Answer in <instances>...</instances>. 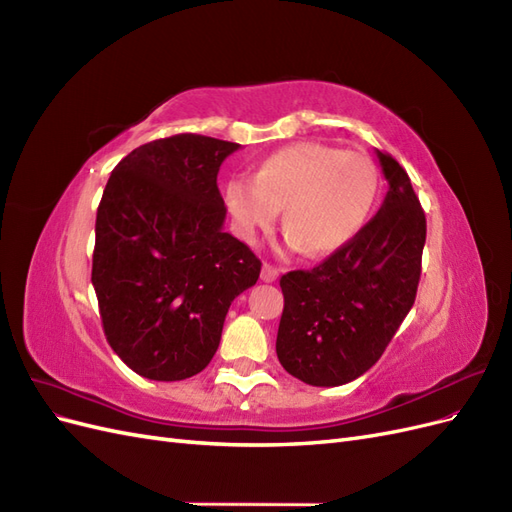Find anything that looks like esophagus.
Returning <instances> with one entry per match:
<instances>
[{"label": "esophagus", "mask_w": 512, "mask_h": 512, "mask_svg": "<svg viewBox=\"0 0 512 512\" xmlns=\"http://www.w3.org/2000/svg\"><path fill=\"white\" fill-rule=\"evenodd\" d=\"M277 277H280V269H275L273 265H262V271H260V280L262 282H267V284H271V282H275Z\"/></svg>", "instance_id": "34e87169"}]
</instances>
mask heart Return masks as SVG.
Wrapping results in <instances>:
<instances>
[{
  "label": "heart",
  "mask_w": 512,
  "mask_h": 512,
  "mask_svg": "<svg viewBox=\"0 0 512 512\" xmlns=\"http://www.w3.org/2000/svg\"><path fill=\"white\" fill-rule=\"evenodd\" d=\"M378 190V168L367 153L301 141L262 160L254 179L232 177L224 203L243 241L271 230L284 209L292 250L329 256L365 228Z\"/></svg>",
  "instance_id": "heart-1"
}]
</instances>
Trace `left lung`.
Instances as JSON below:
<instances>
[{"label":"left lung","instance_id":"1","mask_svg":"<svg viewBox=\"0 0 512 512\" xmlns=\"http://www.w3.org/2000/svg\"><path fill=\"white\" fill-rule=\"evenodd\" d=\"M389 192L342 250L282 275L277 359L312 386L352 382L376 365L416 299L427 222L410 177L376 149Z\"/></svg>","mask_w":512,"mask_h":512}]
</instances>
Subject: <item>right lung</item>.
<instances>
[{
	"mask_svg": "<svg viewBox=\"0 0 512 512\" xmlns=\"http://www.w3.org/2000/svg\"><path fill=\"white\" fill-rule=\"evenodd\" d=\"M239 147L175 134L136 147L108 177L91 284L108 344L138 376L203 371L230 303L258 280L260 260L224 232L218 173Z\"/></svg>",
	"mask_w": 512,
	"mask_h": 512,
	"instance_id": "obj_1",
	"label": "right lung"
}]
</instances>
